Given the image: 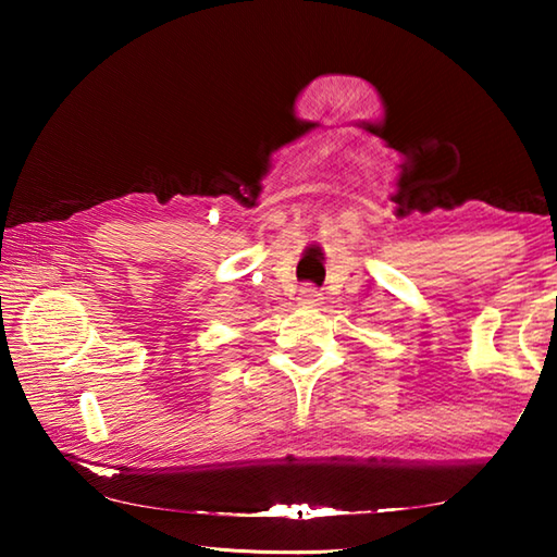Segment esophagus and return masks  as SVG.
Instances as JSON below:
<instances>
[{
    "label": "esophagus",
    "mask_w": 557,
    "mask_h": 557,
    "mask_svg": "<svg viewBox=\"0 0 557 557\" xmlns=\"http://www.w3.org/2000/svg\"><path fill=\"white\" fill-rule=\"evenodd\" d=\"M301 305H307V307H314V305H319V301H322V292H319L317 287H312V285H305L299 289V297H297Z\"/></svg>",
    "instance_id": "obj_1"
}]
</instances>
